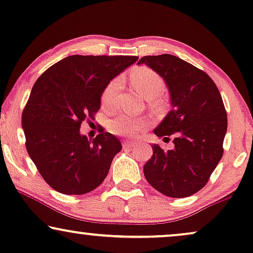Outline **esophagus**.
<instances>
[{"mask_svg": "<svg viewBox=\"0 0 253 253\" xmlns=\"http://www.w3.org/2000/svg\"><path fill=\"white\" fill-rule=\"evenodd\" d=\"M137 145H138L137 141H133V140H126V141H123V147L131 148V147L137 146Z\"/></svg>", "mask_w": 253, "mask_h": 253, "instance_id": "esophagus-1", "label": "esophagus"}]
</instances>
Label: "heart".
I'll return each instance as SVG.
<instances>
[{
  "label": "heart",
  "instance_id": "heart-1",
  "mask_svg": "<svg viewBox=\"0 0 253 253\" xmlns=\"http://www.w3.org/2000/svg\"><path fill=\"white\" fill-rule=\"evenodd\" d=\"M131 84L138 93L148 100L155 99L165 91V82L158 72L150 68L140 67L131 74ZM120 78L109 82L101 94V103L105 108H113L115 106L116 95L120 88ZM148 122L145 119L121 114L109 122V129L119 136H136L146 129Z\"/></svg>",
  "mask_w": 253,
  "mask_h": 253
}]
</instances>
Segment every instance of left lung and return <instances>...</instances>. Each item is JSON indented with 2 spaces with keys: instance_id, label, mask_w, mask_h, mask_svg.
Here are the masks:
<instances>
[{
  "instance_id": "left-lung-1",
  "label": "left lung",
  "mask_w": 253,
  "mask_h": 253,
  "mask_svg": "<svg viewBox=\"0 0 253 253\" xmlns=\"http://www.w3.org/2000/svg\"><path fill=\"white\" fill-rule=\"evenodd\" d=\"M146 64L164 78L171 110L154 129L158 137L172 136L174 148L154 144L153 155L144 166L147 182L172 198L198 192L223 154L227 113L215 83L206 72L174 55L144 56Z\"/></svg>"
}]
</instances>
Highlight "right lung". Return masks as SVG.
<instances>
[{"mask_svg":"<svg viewBox=\"0 0 253 253\" xmlns=\"http://www.w3.org/2000/svg\"><path fill=\"white\" fill-rule=\"evenodd\" d=\"M137 56L72 55L48 68L33 85L22 115L27 153L48 185L84 195L103 182L121 141L103 127L93 140L79 132L94 120L102 91Z\"/></svg>","mask_w":253,"mask_h":253,"instance_id":"1","label":"right lung"}]
</instances>
